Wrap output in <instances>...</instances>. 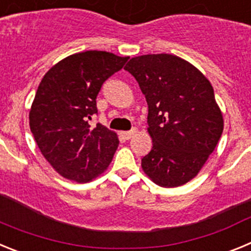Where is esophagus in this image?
Listing matches in <instances>:
<instances>
[{"instance_id": "obj_1", "label": "esophagus", "mask_w": 251, "mask_h": 251, "mask_svg": "<svg viewBox=\"0 0 251 251\" xmlns=\"http://www.w3.org/2000/svg\"><path fill=\"white\" fill-rule=\"evenodd\" d=\"M136 133H137V129H136V128H133V129L127 130V132H123V133H122V134H123V137L126 139H129V138H132V137L134 136Z\"/></svg>"}]
</instances>
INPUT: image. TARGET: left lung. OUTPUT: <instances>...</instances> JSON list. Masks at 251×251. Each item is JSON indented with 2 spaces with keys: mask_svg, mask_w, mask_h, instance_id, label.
Listing matches in <instances>:
<instances>
[{
  "mask_svg": "<svg viewBox=\"0 0 251 251\" xmlns=\"http://www.w3.org/2000/svg\"><path fill=\"white\" fill-rule=\"evenodd\" d=\"M148 104L153 147L142 158L145 174L162 187L194 178L214 152L224 130L214 88L186 60L170 54L132 57L126 66Z\"/></svg>",
  "mask_w": 251,
  "mask_h": 251,
  "instance_id": "obj_1",
  "label": "left lung"
}]
</instances>
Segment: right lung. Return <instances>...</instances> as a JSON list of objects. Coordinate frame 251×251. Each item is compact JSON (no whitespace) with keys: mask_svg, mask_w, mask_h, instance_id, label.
Segmentation results:
<instances>
[{"mask_svg":"<svg viewBox=\"0 0 251 251\" xmlns=\"http://www.w3.org/2000/svg\"><path fill=\"white\" fill-rule=\"evenodd\" d=\"M129 57L106 51L70 55L44 75L30 110V129L46 161L75 182H89L112 162L117 133L89 121L98 113L97 95L104 81Z\"/></svg>","mask_w":251,"mask_h":251,"instance_id":"1","label":"right lung"}]
</instances>
